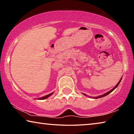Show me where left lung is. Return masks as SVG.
Instances as JSON below:
<instances>
[{"instance_id": "left-lung-1", "label": "left lung", "mask_w": 134, "mask_h": 134, "mask_svg": "<svg viewBox=\"0 0 134 134\" xmlns=\"http://www.w3.org/2000/svg\"><path fill=\"white\" fill-rule=\"evenodd\" d=\"M121 80H122V78L121 79V80H119V82L118 83V84H117V85H116V86H115V87H113V89H112V90H110V91H109L108 92H107V93H105V94H103V95H100V96H97V97H93V99H98V98H101V97H104V96H106V95H108V94H109V93H110L111 92H112V91H113V90H114L115 89H116V88L118 87V85H119V84L120 83V82H121ZM84 95H85V96H87V95H86V94H84V93H83Z\"/></svg>"}]
</instances>
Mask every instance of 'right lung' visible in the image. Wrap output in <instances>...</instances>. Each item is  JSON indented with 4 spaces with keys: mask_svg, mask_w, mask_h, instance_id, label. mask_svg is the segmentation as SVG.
I'll return each instance as SVG.
<instances>
[{
    "mask_svg": "<svg viewBox=\"0 0 134 134\" xmlns=\"http://www.w3.org/2000/svg\"><path fill=\"white\" fill-rule=\"evenodd\" d=\"M53 93H50V94H47V95H46V96H43V97H40V98H38V99H38V100H44V99H45L48 98V97L49 96H50L51 95L53 94Z\"/></svg>",
    "mask_w": 134,
    "mask_h": 134,
    "instance_id": "obj_1",
    "label": "right lung"
}]
</instances>
